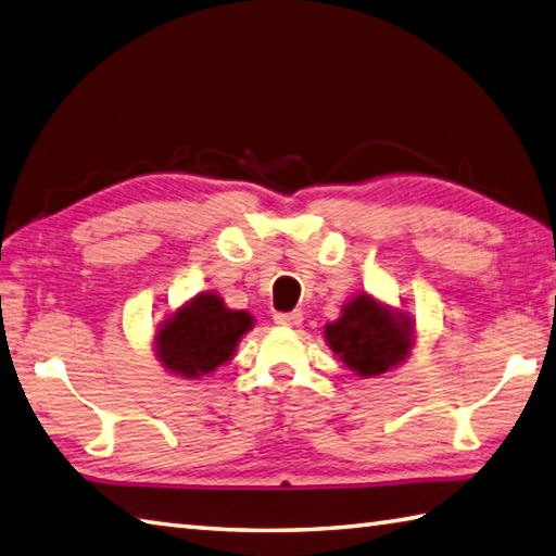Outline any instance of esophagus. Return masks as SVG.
<instances>
[{
  "mask_svg": "<svg viewBox=\"0 0 556 556\" xmlns=\"http://www.w3.org/2000/svg\"><path fill=\"white\" fill-rule=\"evenodd\" d=\"M274 321L278 327H288V329H295L302 324V312H278Z\"/></svg>",
  "mask_w": 556,
  "mask_h": 556,
  "instance_id": "obj_1",
  "label": "esophagus"
}]
</instances>
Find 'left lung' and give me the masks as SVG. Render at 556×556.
<instances>
[{"label": "left lung", "instance_id": "1", "mask_svg": "<svg viewBox=\"0 0 556 556\" xmlns=\"http://www.w3.org/2000/svg\"><path fill=\"white\" fill-rule=\"evenodd\" d=\"M324 337L345 368L375 377L400 365L414 345V324L404 312L384 307L370 295L353 298Z\"/></svg>", "mask_w": 556, "mask_h": 556}]
</instances>
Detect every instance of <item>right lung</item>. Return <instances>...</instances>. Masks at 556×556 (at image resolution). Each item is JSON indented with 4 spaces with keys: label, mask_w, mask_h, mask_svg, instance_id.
I'll return each instance as SVG.
<instances>
[{
    "label": "right lung",
    "mask_w": 556,
    "mask_h": 556,
    "mask_svg": "<svg viewBox=\"0 0 556 556\" xmlns=\"http://www.w3.org/2000/svg\"><path fill=\"white\" fill-rule=\"evenodd\" d=\"M251 327L249 312L229 309L215 292H201L162 324L154 339L156 358L169 372L195 380L232 358Z\"/></svg>",
    "instance_id": "add662e5"
}]
</instances>
